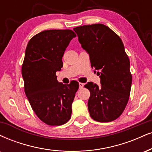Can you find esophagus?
Here are the masks:
<instances>
[{
  "mask_svg": "<svg viewBox=\"0 0 152 152\" xmlns=\"http://www.w3.org/2000/svg\"><path fill=\"white\" fill-rule=\"evenodd\" d=\"M84 86V84L82 83H79V88L80 89H82Z\"/></svg>",
  "mask_w": 152,
  "mask_h": 152,
  "instance_id": "obj_1",
  "label": "esophagus"
}]
</instances>
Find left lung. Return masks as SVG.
I'll return each instance as SVG.
<instances>
[{"label":"left lung","instance_id":"left-lung-1","mask_svg":"<svg viewBox=\"0 0 152 152\" xmlns=\"http://www.w3.org/2000/svg\"><path fill=\"white\" fill-rule=\"evenodd\" d=\"M74 30L88 54L91 67L100 75V86L92 82L85 85L91 93L88 101L90 115L100 122L113 121L125 110L131 90L130 63L123 43L103 24L83 25Z\"/></svg>","mask_w":152,"mask_h":152}]
</instances>
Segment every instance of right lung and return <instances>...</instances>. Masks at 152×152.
<instances>
[{
    "mask_svg": "<svg viewBox=\"0 0 152 152\" xmlns=\"http://www.w3.org/2000/svg\"><path fill=\"white\" fill-rule=\"evenodd\" d=\"M76 35L71 30H45L36 34L26 47L22 76L31 107L42 121L61 125L70 120L71 105L78 83L58 82L56 71L63 66L62 56Z\"/></svg>",
    "mask_w": 152,
    "mask_h": 152,
    "instance_id": "1",
    "label": "right lung"
}]
</instances>
